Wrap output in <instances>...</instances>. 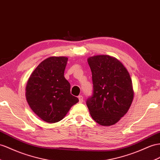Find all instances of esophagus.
Masks as SVG:
<instances>
[{
	"instance_id": "34e87169",
	"label": "esophagus",
	"mask_w": 160,
	"mask_h": 160,
	"mask_svg": "<svg viewBox=\"0 0 160 160\" xmlns=\"http://www.w3.org/2000/svg\"><path fill=\"white\" fill-rule=\"evenodd\" d=\"M78 99H79V103H82V102H83V97L82 96V95H79L78 96Z\"/></svg>"
}]
</instances>
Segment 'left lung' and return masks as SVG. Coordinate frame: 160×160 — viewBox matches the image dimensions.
Listing matches in <instances>:
<instances>
[{
    "instance_id": "8db88e82",
    "label": "left lung",
    "mask_w": 160,
    "mask_h": 160,
    "mask_svg": "<svg viewBox=\"0 0 160 160\" xmlns=\"http://www.w3.org/2000/svg\"><path fill=\"white\" fill-rule=\"evenodd\" d=\"M93 95L87 105L92 119L103 126L116 124L128 112L134 98L132 80L120 60L108 55L89 57Z\"/></svg>"
}]
</instances>
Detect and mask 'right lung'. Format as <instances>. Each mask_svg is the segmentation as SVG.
<instances>
[{
    "instance_id": "obj_1",
    "label": "right lung",
    "mask_w": 160,
    "mask_h": 160,
    "mask_svg": "<svg viewBox=\"0 0 160 160\" xmlns=\"http://www.w3.org/2000/svg\"><path fill=\"white\" fill-rule=\"evenodd\" d=\"M68 60L66 57H48L36 67L27 82L28 105L36 115L49 124L62 120L79 101L70 94V84L64 77Z\"/></svg>"
}]
</instances>
